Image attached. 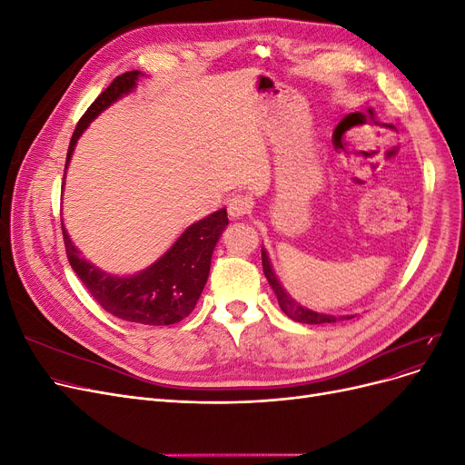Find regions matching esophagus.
Instances as JSON below:
<instances>
[{
	"mask_svg": "<svg viewBox=\"0 0 465 465\" xmlns=\"http://www.w3.org/2000/svg\"><path fill=\"white\" fill-rule=\"evenodd\" d=\"M227 209H229V215L232 219H241V217L248 215L250 211H252V200L248 198V195L236 193V195H232V198L229 200Z\"/></svg>",
	"mask_w": 465,
	"mask_h": 465,
	"instance_id": "1",
	"label": "esophagus"
}]
</instances>
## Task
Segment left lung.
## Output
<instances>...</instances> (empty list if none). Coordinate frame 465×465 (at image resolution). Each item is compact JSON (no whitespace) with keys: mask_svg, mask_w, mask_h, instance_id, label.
Masks as SVG:
<instances>
[{"mask_svg":"<svg viewBox=\"0 0 465 465\" xmlns=\"http://www.w3.org/2000/svg\"><path fill=\"white\" fill-rule=\"evenodd\" d=\"M262 265H263V273H265L267 283L272 285L275 297H277V302L281 306V311H283L291 320L301 322V323H331V322L355 318V314H351V316H335V314H326V312H316V311H311V308H306L301 302L294 301L291 294L285 291V287L281 285V281L275 275L272 260H270V256H267V250L265 248H262Z\"/></svg>","mask_w":465,"mask_h":465,"instance_id":"obj_1","label":"left lung"}]
</instances>
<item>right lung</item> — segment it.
<instances>
[{
  "instance_id": "1",
  "label": "right lung",
  "mask_w": 465,
  "mask_h": 465,
  "mask_svg": "<svg viewBox=\"0 0 465 465\" xmlns=\"http://www.w3.org/2000/svg\"><path fill=\"white\" fill-rule=\"evenodd\" d=\"M139 77H143L142 72L118 75L83 114L72 135V142H69L65 173L83 132L101 112L120 101L122 96L130 94L137 87ZM227 224V209L223 207L213 211V213L186 227L161 258L132 275L103 272L101 267L81 256V250H77L69 238L64 221L62 231L69 263L83 281V285L89 289L93 299L106 312L125 322L145 323V326H171V323L184 320L195 308V302H198L207 283L211 256H213V250Z\"/></svg>"
}]
</instances>
